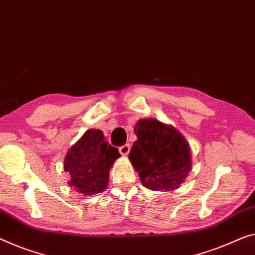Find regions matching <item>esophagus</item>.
<instances>
[{"label": "esophagus", "instance_id": "esophagus-1", "mask_svg": "<svg viewBox=\"0 0 255 255\" xmlns=\"http://www.w3.org/2000/svg\"><path fill=\"white\" fill-rule=\"evenodd\" d=\"M119 151L123 155H127L129 153V151H130V145H129V144H125V145L120 147Z\"/></svg>", "mask_w": 255, "mask_h": 255}]
</instances>
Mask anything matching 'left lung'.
I'll list each match as a JSON object with an SVG mask.
<instances>
[{
    "instance_id": "8db88e82",
    "label": "left lung",
    "mask_w": 255,
    "mask_h": 255,
    "mask_svg": "<svg viewBox=\"0 0 255 255\" xmlns=\"http://www.w3.org/2000/svg\"><path fill=\"white\" fill-rule=\"evenodd\" d=\"M134 131L137 139L128 158L144 187L153 191L180 188L192 169L191 149L184 136L157 119H139Z\"/></svg>"
}]
</instances>
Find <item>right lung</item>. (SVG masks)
<instances>
[{"mask_svg":"<svg viewBox=\"0 0 255 255\" xmlns=\"http://www.w3.org/2000/svg\"><path fill=\"white\" fill-rule=\"evenodd\" d=\"M119 157V151L108 144L103 131L88 129L64 158V170L70 174L67 184L86 196L101 193L108 188L110 169Z\"/></svg>","mask_w":255,"mask_h":255,"instance_id":"obj_1","label":"right lung"}]
</instances>
